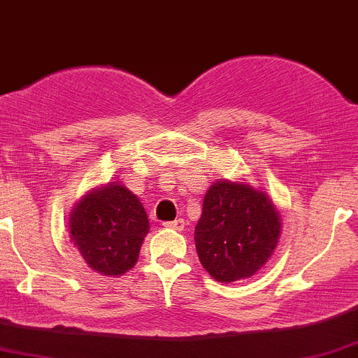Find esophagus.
I'll return each mask as SVG.
<instances>
[{
  "label": "esophagus",
  "instance_id": "34e87169",
  "mask_svg": "<svg viewBox=\"0 0 358 358\" xmlns=\"http://www.w3.org/2000/svg\"><path fill=\"white\" fill-rule=\"evenodd\" d=\"M163 227L171 228V230H176V231H182L185 228V220L183 218H178V220H173V222H165L163 223Z\"/></svg>",
  "mask_w": 358,
  "mask_h": 358
}]
</instances>
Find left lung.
<instances>
[{"instance_id":"1","label":"left lung","mask_w":358,"mask_h":358,"mask_svg":"<svg viewBox=\"0 0 358 358\" xmlns=\"http://www.w3.org/2000/svg\"><path fill=\"white\" fill-rule=\"evenodd\" d=\"M280 234L277 206L260 187L220 178L205 193L195 247L206 272L231 283L250 278L268 262Z\"/></svg>"}]
</instances>
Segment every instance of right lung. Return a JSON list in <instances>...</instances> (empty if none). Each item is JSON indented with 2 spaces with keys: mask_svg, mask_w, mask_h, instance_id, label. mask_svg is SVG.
<instances>
[{
  "mask_svg": "<svg viewBox=\"0 0 358 358\" xmlns=\"http://www.w3.org/2000/svg\"><path fill=\"white\" fill-rule=\"evenodd\" d=\"M148 231L143 205L122 182L86 192L70 213V240L103 277H122L133 268Z\"/></svg>",
  "mask_w": 358,
  "mask_h": 358,
  "instance_id": "add662e5",
  "label": "right lung"
}]
</instances>
